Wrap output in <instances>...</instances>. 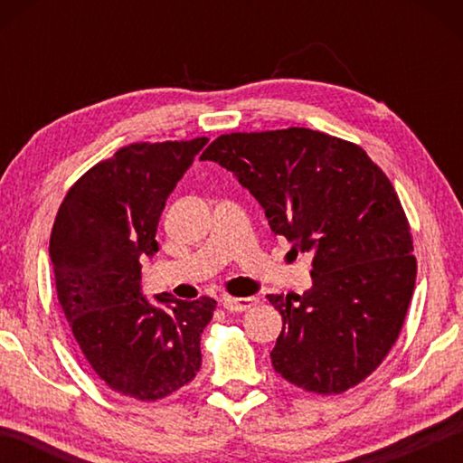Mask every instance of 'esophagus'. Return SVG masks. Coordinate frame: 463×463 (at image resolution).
<instances>
[{"label": "esophagus", "instance_id": "34e87169", "mask_svg": "<svg viewBox=\"0 0 463 463\" xmlns=\"http://www.w3.org/2000/svg\"><path fill=\"white\" fill-rule=\"evenodd\" d=\"M255 304H257L255 298H231V296L222 298V307L229 312L249 310L250 307H255Z\"/></svg>", "mask_w": 463, "mask_h": 463}]
</instances>
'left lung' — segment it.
Returning <instances> with one entry per match:
<instances>
[{"instance_id": "8db88e82", "label": "left lung", "mask_w": 463, "mask_h": 463, "mask_svg": "<svg viewBox=\"0 0 463 463\" xmlns=\"http://www.w3.org/2000/svg\"><path fill=\"white\" fill-rule=\"evenodd\" d=\"M200 159L232 171L269 229L312 255L310 289L268 294L284 320L273 370L315 394L357 386L398 339L417 279L390 179L362 146L310 128L222 135Z\"/></svg>"}]
</instances>
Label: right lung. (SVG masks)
<instances>
[{"label":"right lung","instance_id":"right-lung-1","mask_svg":"<svg viewBox=\"0 0 463 463\" xmlns=\"http://www.w3.org/2000/svg\"><path fill=\"white\" fill-rule=\"evenodd\" d=\"M208 138L138 143L91 167L62 200L51 232L54 284L91 370L143 402L174 394L200 372V335L216 300L143 296L140 261L169 194Z\"/></svg>","mask_w":463,"mask_h":463}]
</instances>
